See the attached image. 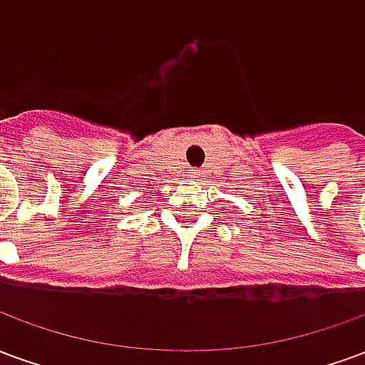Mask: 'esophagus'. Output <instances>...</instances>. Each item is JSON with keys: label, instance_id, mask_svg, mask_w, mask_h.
I'll return each instance as SVG.
<instances>
[{"label": "esophagus", "instance_id": "34e87169", "mask_svg": "<svg viewBox=\"0 0 365 365\" xmlns=\"http://www.w3.org/2000/svg\"><path fill=\"white\" fill-rule=\"evenodd\" d=\"M199 170H187V178H191V180H195V178H199Z\"/></svg>", "mask_w": 365, "mask_h": 365}]
</instances>
